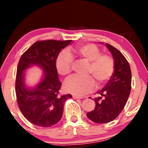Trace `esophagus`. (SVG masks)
Segmentation results:
<instances>
[{
    "label": "esophagus",
    "mask_w": 148,
    "mask_h": 148,
    "mask_svg": "<svg viewBox=\"0 0 148 148\" xmlns=\"http://www.w3.org/2000/svg\"><path fill=\"white\" fill-rule=\"evenodd\" d=\"M73 98H74V99H82V97L77 96V95H73Z\"/></svg>",
    "instance_id": "34e87169"
}]
</instances>
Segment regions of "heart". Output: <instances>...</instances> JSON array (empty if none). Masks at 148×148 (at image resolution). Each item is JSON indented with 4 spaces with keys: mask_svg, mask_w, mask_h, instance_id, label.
<instances>
[{
    "mask_svg": "<svg viewBox=\"0 0 148 148\" xmlns=\"http://www.w3.org/2000/svg\"><path fill=\"white\" fill-rule=\"evenodd\" d=\"M75 54L84 61L89 62L87 74L93 76L99 86L104 84L112 76L114 70V62L111 56L102 54L96 45L92 44H82L74 49H69L68 53H59L56 60L58 73L68 78L71 74L73 59L71 54ZM91 76L87 77H73L65 83V90L74 95L82 96L95 89L96 82Z\"/></svg>",
    "mask_w": 148,
    "mask_h": 148,
    "instance_id": "b5f03b06",
    "label": "heart"
}]
</instances>
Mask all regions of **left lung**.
<instances>
[{
	"label": "left lung",
	"mask_w": 148,
	"mask_h": 148,
	"mask_svg": "<svg viewBox=\"0 0 148 148\" xmlns=\"http://www.w3.org/2000/svg\"><path fill=\"white\" fill-rule=\"evenodd\" d=\"M106 46L114 59V73L106 86L97 92L99 97L94 99L95 110L86 113L89 120L99 124L110 122L117 117L131 91L132 74L129 63L118 49L109 44Z\"/></svg>",
	"instance_id": "left-lung-1"
}]
</instances>
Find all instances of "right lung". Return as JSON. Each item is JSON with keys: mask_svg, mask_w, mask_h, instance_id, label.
<instances>
[{"mask_svg": "<svg viewBox=\"0 0 148 148\" xmlns=\"http://www.w3.org/2000/svg\"><path fill=\"white\" fill-rule=\"evenodd\" d=\"M71 42V40L37 41L19 60L16 79L18 105L23 116L34 125L43 127L56 125L62 117L64 102L72 97L70 94L59 95L62 83L56 67L59 53ZM33 65L41 67L45 75L35 88H27L23 72Z\"/></svg>", "mask_w": 148, "mask_h": 148, "instance_id": "1", "label": "right lung"}]
</instances>
